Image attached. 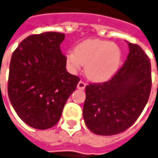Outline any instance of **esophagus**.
<instances>
[{
	"label": "esophagus",
	"mask_w": 158,
	"mask_h": 158,
	"mask_svg": "<svg viewBox=\"0 0 158 158\" xmlns=\"http://www.w3.org/2000/svg\"><path fill=\"white\" fill-rule=\"evenodd\" d=\"M78 89H85V87H86V83L84 82V81H82V80H80L79 83H78Z\"/></svg>",
	"instance_id": "esophagus-1"
}]
</instances>
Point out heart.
<instances>
[{
  "instance_id": "obj_1",
  "label": "heart",
  "mask_w": 158,
  "mask_h": 158,
  "mask_svg": "<svg viewBox=\"0 0 158 158\" xmlns=\"http://www.w3.org/2000/svg\"><path fill=\"white\" fill-rule=\"evenodd\" d=\"M122 60L120 48L109 41L87 39L79 43L75 51L66 55L69 69L76 73L85 66L88 79L101 82L110 79L118 71Z\"/></svg>"
}]
</instances>
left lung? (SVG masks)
<instances>
[{
  "label": "left lung",
  "instance_id": "1",
  "mask_svg": "<svg viewBox=\"0 0 158 158\" xmlns=\"http://www.w3.org/2000/svg\"><path fill=\"white\" fill-rule=\"evenodd\" d=\"M123 66L108 81L86 86L83 118L87 127L99 135L120 134L140 116L151 86V64L138 45L128 43Z\"/></svg>",
  "mask_w": 158,
  "mask_h": 158
}]
</instances>
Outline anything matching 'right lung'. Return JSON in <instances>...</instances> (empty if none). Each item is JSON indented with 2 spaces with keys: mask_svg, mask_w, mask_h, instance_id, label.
Segmentation results:
<instances>
[{
  "mask_svg": "<svg viewBox=\"0 0 158 158\" xmlns=\"http://www.w3.org/2000/svg\"><path fill=\"white\" fill-rule=\"evenodd\" d=\"M64 39L56 32L32 35L13 53L8 96L18 116L33 128L53 127L79 83V77L66 69L60 50Z\"/></svg>",
  "mask_w": 158,
  "mask_h": 158,
  "instance_id": "right-lung-1",
  "label": "right lung"
}]
</instances>
